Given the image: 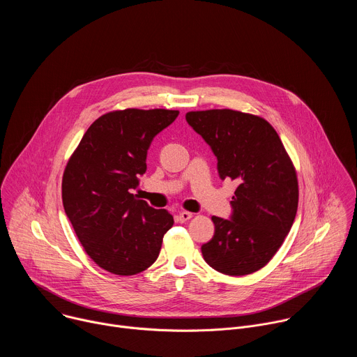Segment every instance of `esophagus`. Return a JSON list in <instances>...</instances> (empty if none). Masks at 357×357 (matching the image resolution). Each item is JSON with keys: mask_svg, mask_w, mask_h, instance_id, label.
<instances>
[{"mask_svg": "<svg viewBox=\"0 0 357 357\" xmlns=\"http://www.w3.org/2000/svg\"><path fill=\"white\" fill-rule=\"evenodd\" d=\"M192 216H193V213L186 212V211H182V212H179V213H178L176 220H178L179 223H185V222H188L189 219H192Z\"/></svg>", "mask_w": 357, "mask_h": 357, "instance_id": "esophagus-1", "label": "esophagus"}]
</instances>
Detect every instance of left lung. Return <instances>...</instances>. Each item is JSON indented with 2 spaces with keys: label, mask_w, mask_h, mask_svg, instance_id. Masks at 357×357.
Listing matches in <instances>:
<instances>
[{
  "label": "left lung",
  "mask_w": 357,
  "mask_h": 357,
  "mask_svg": "<svg viewBox=\"0 0 357 357\" xmlns=\"http://www.w3.org/2000/svg\"><path fill=\"white\" fill-rule=\"evenodd\" d=\"M218 158L222 179L238 183L231 219L213 216L215 236L202 245L205 261L226 275L263 268L289 233L298 209L295 167L263 117L230 109L186 113Z\"/></svg>",
  "instance_id": "8db88e82"
}]
</instances>
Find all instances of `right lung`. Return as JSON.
<instances>
[{
    "instance_id": "add662e5",
    "label": "right lung",
    "mask_w": 357,
    "mask_h": 357,
    "mask_svg": "<svg viewBox=\"0 0 357 357\" xmlns=\"http://www.w3.org/2000/svg\"><path fill=\"white\" fill-rule=\"evenodd\" d=\"M178 110L126 109L98 117L68 161L62 179L65 212L87 256L116 275H134L160 256L174 218L131 193L146 171L154 137Z\"/></svg>"
}]
</instances>
